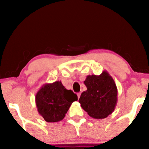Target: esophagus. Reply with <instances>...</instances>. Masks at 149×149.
<instances>
[{
  "label": "esophagus",
  "instance_id": "34e87169",
  "mask_svg": "<svg viewBox=\"0 0 149 149\" xmlns=\"http://www.w3.org/2000/svg\"><path fill=\"white\" fill-rule=\"evenodd\" d=\"M77 96H78V98L79 99V97H80V96H81V93H77Z\"/></svg>",
  "mask_w": 149,
  "mask_h": 149
}]
</instances>
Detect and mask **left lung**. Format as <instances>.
Listing matches in <instances>:
<instances>
[{
  "instance_id": "1",
  "label": "left lung",
  "mask_w": 149,
  "mask_h": 149,
  "mask_svg": "<svg viewBox=\"0 0 149 149\" xmlns=\"http://www.w3.org/2000/svg\"><path fill=\"white\" fill-rule=\"evenodd\" d=\"M87 90L81 93L79 102L91 117L104 119L115 111L117 103V88L107 70L100 75H88L84 81Z\"/></svg>"
}]
</instances>
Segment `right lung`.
<instances>
[{"label":"right lung","instance_id":"1","mask_svg":"<svg viewBox=\"0 0 149 149\" xmlns=\"http://www.w3.org/2000/svg\"><path fill=\"white\" fill-rule=\"evenodd\" d=\"M77 100V94L66 89L59 81L44 84L35 95L38 113L49 123L62 121L72 103Z\"/></svg>","mask_w":149,"mask_h":149}]
</instances>
